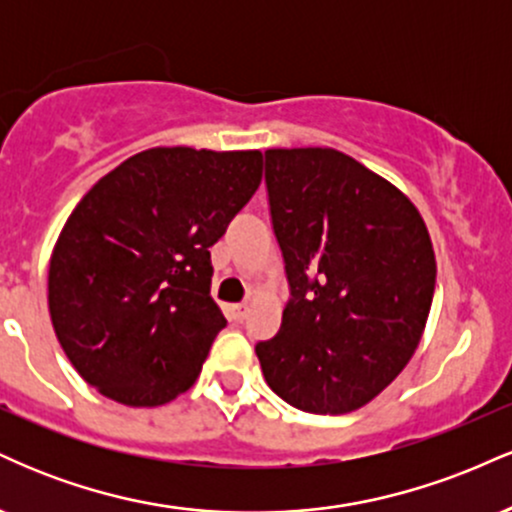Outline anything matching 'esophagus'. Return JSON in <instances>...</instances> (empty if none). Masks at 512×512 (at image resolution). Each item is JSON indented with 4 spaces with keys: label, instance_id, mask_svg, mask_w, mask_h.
I'll return each mask as SVG.
<instances>
[{
    "label": "esophagus",
    "instance_id": "1",
    "mask_svg": "<svg viewBox=\"0 0 512 512\" xmlns=\"http://www.w3.org/2000/svg\"><path fill=\"white\" fill-rule=\"evenodd\" d=\"M248 305H245V303H236V305H231V317H233V320H236V322H243L245 320V317H248Z\"/></svg>",
    "mask_w": 512,
    "mask_h": 512
}]
</instances>
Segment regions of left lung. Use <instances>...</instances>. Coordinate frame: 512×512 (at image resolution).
Instances as JSON below:
<instances>
[{
	"mask_svg": "<svg viewBox=\"0 0 512 512\" xmlns=\"http://www.w3.org/2000/svg\"><path fill=\"white\" fill-rule=\"evenodd\" d=\"M264 182L291 293L279 332L255 344L264 380L291 407L346 414L419 346L436 291L426 223L337 149L264 151Z\"/></svg>",
	"mask_w": 512,
	"mask_h": 512,
	"instance_id": "left-lung-1",
	"label": "left lung"
}]
</instances>
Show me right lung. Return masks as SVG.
<instances>
[{"label": "right lung", "instance_id": "1", "mask_svg": "<svg viewBox=\"0 0 512 512\" xmlns=\"http://www.w3.org/2000/svg\"><path fill=\"white\" fill-rule=\"evenodd\" d=\"M262 180L260 151L149 149L76 204L50 257L48 303L64 354L127 407L190 390L226 317L209 248Z\"/></svg>", "mask_w": 512, "mask_h": 512}]
</instances>
